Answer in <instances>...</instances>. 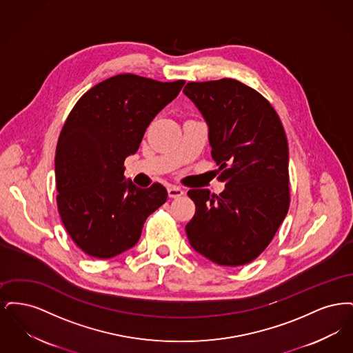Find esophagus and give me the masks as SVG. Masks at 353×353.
<instances>
[{"mask_svg":"<svg viewBox=\"0 0 353 353\" xmlns=\"http://www.w3.org/2000/svg\"><path fill=\"white\" fill-rule=\"evenodd\" d=\"M168 194L169 197H172V199H176V197H180V196H183V194H184V190H183L180 186H176V185H169Z\"/></svg>","mask_w":353,"mask_h":353,"instance_id":"obj_1","label":"esophagus"}]
</instances>
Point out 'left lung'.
<instances>
[{"label": "left lung", "instance_id": "8db88e82", "mask_svg": "<svg viewBox=\"0 0 353 353\" xmlns=\"http://www.w3.org/2000/svg\"><path fill=\"white\" fill-rule=\"evenodd\" d=\"M184 94L209 125L212 157L225 190L190 189L196 213L186 235L196 252L219 266H242L272 241L290 206L288 144L274 107L230 78L189 82Z\"/></svg>", "mask_w": 353, "mask_h": 353}]
</instances>
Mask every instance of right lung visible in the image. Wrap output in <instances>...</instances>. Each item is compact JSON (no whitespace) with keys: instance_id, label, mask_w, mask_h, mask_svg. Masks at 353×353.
<instances>
[{"instance_id":"right-lung-1","label":"right lung","mask_w":353,"mask_h":353,"mask_svg":"<svg viewBox=\"0 0 353 353\" xmlns=\"http://www.w3.org/2000/svg\"><path fill=\"white\" fill-rule=\"evenodd\" d=\"M184 83L119 74L90 88L70 111L55 151L57 206L87 255L108 259L131 249L145 219L167 201L160 183L147 189L125 183L124 160Z\"/></svg>"}]
</instances>
